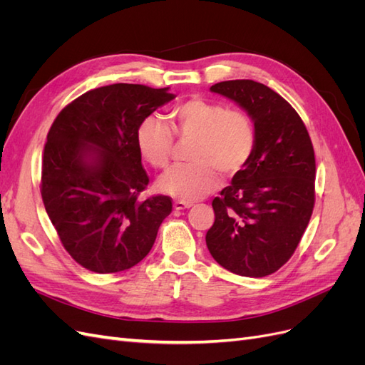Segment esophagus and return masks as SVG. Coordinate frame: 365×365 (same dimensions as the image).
I'll return each instance as SVG.
<instances>
[{"instance_id":"34e87169","label":"esophagus","mask_w":365,"mask_h":365,"mask_svg":"<svg viewBox=\"0 0 365 365\" xmlns=\"http://www.w3.org/2000/svg\"><path fill=\"white\" fill-rule=\"evenodd\" d=\"M192 202H185V201H175L173 202V208L175 210H185V208H190Z\"/></svg>"}]
</instances>
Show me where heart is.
<instances>
[{
  "mask_svg": "<svg viewBox=\"0 0 365 365\" xmlns=\"http://www.w3.org/2000/svg\"><path fill=\"white\" fill-rule=\"evenodd\" d=\"M169 125L155 115L140 121L135 132L140 155L152 168L164 169L170 163L173 137L190 140L185 150L189 164L165 172L158 189L176 200L192 202L213 192L220 173L237 175L248 164L256 148V129L240 109L225 108L202 97H192L175 105Z\"/></svg>",
  "mask_w": 365,
  "mask_h": 365,
  "instance_id": "b5f03b06",
  "label": "heart"
}]
</instances>
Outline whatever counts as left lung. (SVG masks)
<instances>
[{"label": "left lung", "instance_id": "left-lung-1", "mask_svg": "<svg viewBox=\"0 0 365 365\" xmlns=\"http://www.w3.org/2000/svg\"><path fill=\"white\" fill-rule=\"evenodd\" d=\"M210 90L245 109L254 121L256 148L212 202L215 224L207 231V248L225 269L264 277L291 259L312 216V141L295 109L267 85L240 79Z\"/></svg>", "mask_w": 365, "mask_h": 365}]
</instances>
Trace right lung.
Returning <instances> with one entry per match:
<instances>
[{
	"label": "right lung",
	"mask_w": 365,
	"mask_h": 365,
	"mask_svg": "<svg viewBox=\"0 0 365 365\" xmlns=\"http://www.w3.org/2000/svg\"><path fill=\"white\" fill-rule=\"evenodd\" d=\"M176 96L169 88L114 83L77 97L54 118L42 158L41 195L63 248L81 267L120 272L145 259L169 196L141 200L149 176L135 132Z\"/></svg>",
	"instance_id": "right-lung-1"
}]
</instances>
